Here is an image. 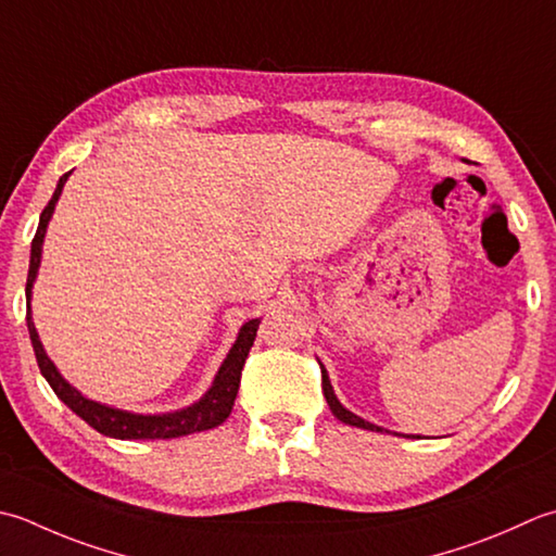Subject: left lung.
<instances>
[{
	"mask_svg": "<svg viewBox=\"0 0 556 556\" xmlns=\"http://www.w3.org/2000/svg\"><path fill=\"white\" fill-rule=\"evenodd\" d=\"M320 368H323V366H320ZM323 393H325V400H328V405H330V409H332V415H334L337 419H340V421L350 424V427H358V429L380 431V427H376V424H371V421H364L362 417L352 415L350 409H344V407L340 405V400L334 397V390H332V386H330V378H328V374H325V368H323Z\"/></svg>",
	"mask_w": 556,
	"mask_h": 556,
	"instance_id": "1",
	"label": "left lung"
}]
</instances>
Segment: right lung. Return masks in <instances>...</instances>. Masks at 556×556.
<instances>
[{"label":"right lung","instance_id":"1","mask_svg":"<svg viewBox=\"0 0 556 556\" xmlns=\"http://www.w3.org/2000/svg\"><path fill=\"white\" fill-rule=\"evenodd\" d=\"M70 173H64L60 178L58 188H54L52 200L46 204V210L40 214V224L38 231L33 236L30 243V265H28V279H26V299H28V313H26V323H28V332H30V342H33V352H36V362L40 374L46 376L50 388L54 390L64 405H67L74 415H79L89 427H93L98 433L103 437H113V439H178V437H188V433H198L219 427L228 419L233 409V402L238 395V386H241V371L243 364L248 358L250 346L255 342V334L260 328V320H248L241 332H238V340L231 346V352L224 358V364L219 368V374L214 378V386L210 388L200 402H194L192 407L173 412V415H154V417H144V415H132V412H123V409H113L105 405H98L93 400H86L79 390H74L67 380H64L54 364L48 358L46 350L38 340V332L33 328L30 320V289H33V279L38 275L40 267V253H42V238H46V228L52 216L54 204L60 200V192L67 182Z\"/></svg>","mask_w":556,"mask_h":556}]
</instances>
